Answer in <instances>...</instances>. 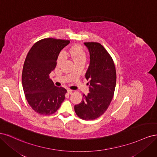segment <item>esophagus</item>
<instances>
[{"label":"esophagus","mask_w":157,"mask_h":157,"mask_svg":"<svg viewBox=\"0 0 157 157\" xmlns=\"http://www.w3.org/2000/svg\"><path fill=\"white\" fill-rule=\"evenodd\" d=\"M67 93L69 94H71L73 93V90H67Z\"/></svg>","instance_id":"34e87169"}]
</instances>
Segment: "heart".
Instances as JSON below:
<instances>
[{"mask_svg": "<svg viewBox=\"0 0 157 157\" xmlns=\"http://www.w3.org/2000/svg\"><path fill=\"white\" fill-rule=\"evenodd\" d=\"M65 56H68L72 59L75 64L78 63H85L86 60V54L84 49L80 46H75L69 50L63 51V53L59 55L57 59V64L60 65L63 63L65 60Z\"/></svg>", "mask_w": 157, "mask_h": 157, "instance_id": "1", "label": "heart"}]
</instances>
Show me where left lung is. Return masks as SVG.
<instances>
[{
	"mask_svg": "<svg viewBox=\"0 0 157 157\" xmlns=\"http://www.w3.org/2000/svg\"><path fill=\"white\" fill-rule=\"evenodd\" d=\"M90 52V65L85 77L89 80V93L83 95L75 111L83 120L98 118L106 111L113 99L117 74L114 61L106 49L98 42H84Z\"/></svg>",
	"mask_w": 157,
	"mask_h": 157,
	"instance_id": "8db88e82",
	"label": "left lung"
}]
</instances>
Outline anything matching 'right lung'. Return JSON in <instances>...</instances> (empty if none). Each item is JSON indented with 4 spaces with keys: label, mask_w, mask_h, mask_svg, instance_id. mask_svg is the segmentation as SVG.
<instances>
[{
    "label": "right lung",
    "mask_w": 157,
    "mask_h": 157,
    "mask_svg": "<svg viewBox=\"0 0 157 157\" xmlns=\"http://www.w3.org/2000/svg\"><path fill=\"white\" fill-rule=\"evenodd\" d=\"M69 42L52 38L42 39L27 55L22 71L23 92L29 105L40 115L54 113L65 99L67 90L56 86L49 75L56 67L59 52Z\"/></svg>",
    "instance_id": "obj_1"
}]
</instances>
